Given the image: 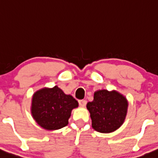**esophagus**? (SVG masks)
Instances as JSON below:
<instances>
[{"instance_id": "esophagus-1", "label": "esophagus", "mask_w": 158, "mask_h": 158, "mask_svg": "<svg viewBox=\"0 0 158 158\" xmlns=\"http://www.w3.org/2000/svg\"><path fill=\"white\" fill-rule=\"evenodd\" d=\"M78 102H79V104L80 106H81V107H84V106L86 105V104H87V102L84 99L79 100V101H78Z\"/></svg>"}]
</instances>
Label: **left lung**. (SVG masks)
Instances as JSON below:
<instances>
[{
    "label": "left lung",
    "instance_id": "1",
    "mask_svg": "<svg viewBox=\"0 0 158 158\" xmlns=\"http://www.w3.org/2000/svg\"><path fill=\"white\" fill-rule=\"evenodd\" d=\"M127 107L126 98L116 91L102 90L95 92L94 101L87 104L93 128L102 133L114 132L124 121Z\"/></svg>",
    "mask_w": 158,
    "mask_h": 158
}]
</instances>
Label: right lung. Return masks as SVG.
<instances>
[{
  "instance_id": "obj_1",
  "label": "right lung",
  "mask_w": 158,
  "mask_h": 158,
  "mask_svg": "<svg viewBox=\"0 0 158 158\" xmlns=\"http://www.w3.org/2000/svg\"><path fill=\"white\" fill-rule=\"evenodd\" d=\"M78 107L77 101L55 86L37 91L32 98L31 113L40 126L56 130L67 126L71 110Z\"/></svg>"
}]
</instances>
